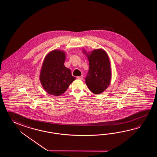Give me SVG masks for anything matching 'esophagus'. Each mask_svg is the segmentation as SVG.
<instances>
[{
	"instance_id": "esophagus-1",
	"label": "esophagus",
	"mask_w": 157,
	"mask_h": 157,
	"mask_svg": "<svg viewBox=\"0 0 157 157\" xmlns=\"http://www.w3.org/2000/svg\"><path fill=\"white\" fill-rule=\"evenodd\" d=\"M77 78L78 79H79V80H83V76H78V77H77Z\"/></svg>"
}]
</instances>
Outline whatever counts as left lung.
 Wrapping results in <instances>:
<instances>
[{
  "label": "left lung",
  "mask_w": 157,
  "mask_h": 157,
  "mask_svg": "<svg viewBox=\"0 0 157 157\" xmlns=\"http://www.w3.org/2000/svg\"><path fill=\"white\" fill-rule=\"evenodd\" d=\"M87 56L89 62V70L85 77V82L92 93H101L110 82L111 69L109 58L101 49L93 50Z\"/></svg>",
  "instance_id": "obj_1"
}]
</instances>
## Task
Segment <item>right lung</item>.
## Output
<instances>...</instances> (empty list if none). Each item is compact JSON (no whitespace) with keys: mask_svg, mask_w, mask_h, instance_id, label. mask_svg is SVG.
Instances as JSON below:
<instances>
[{"mask_svg":"<svg viewBox=\"0 0 157 157\" xmlns=\"http://www.w3.org/2000/svg\"><path fill=\"white\" fill-rule=\"evenodd\" d=\"M65 58L63 52L55 50L48 54L44 60L40 72V82L50 95H62L76 79L70 70L64 66Z\"/></svg>","mask_w":157,"mask_h":157,"instance_id":"obj_1","label":"right lung"}]
</instances>
